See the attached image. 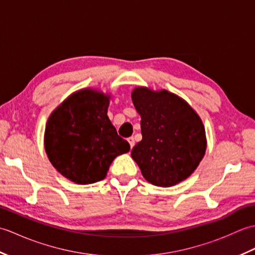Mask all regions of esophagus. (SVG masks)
<instances>
[{
	"label": "esophagus",
	"mask_w": 255,
	"mask_h": 255,
	"mask_svg": "<svg viewBox=\"0 0 255 255\" xmlns=\"http://www.w3.org/2000/svg\"><path fill=\"white\" fill-rule=\"evenodd\" d=\"M128 142H129V144H130V148H132L133 145H134V139H133V137H129L128 138Z\"/></svg>",
	"instance_id": "esophagus-1"
}]
</instances>
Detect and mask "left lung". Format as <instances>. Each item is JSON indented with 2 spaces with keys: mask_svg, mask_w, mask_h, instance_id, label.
<instances>
[{
  "mask_svg": "<svg viewBox=\"0 0 255 255\" xmlns=\"http://www.w3.org/2000/svg\"><path fill=\"white\" fill-rule=\"evenodd\" d=\"M131 99L141 116L142 140L131 151L143 177L169 187L185 180L206 151L204 125L187 103L165 90L134 89Z\"/></svg>",
  "mask_w": 255,
  "mask_h": 255,
  "instance_id": "1",
  "label": "left lung"
}]
</instances>
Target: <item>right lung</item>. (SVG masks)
Instances as JSON below:
<instances>
[{"label": "right lung", "mask_w": 255, "mask_h": 255, "mask_svg": "<svg viewBox=\"0 0 255 255\" xmlns=\"http://www.w3.org/2000/svg\"><path fill=\"white\" fill-rule=\"evenodd\" d=\"M110 96L86 89L70 95L46 125L45 149L59 173L77 184L105 178L113 160L130 150L107 116Z\"/></svg>", "instance_id": "right-lung-1"}]
</instances>
